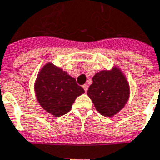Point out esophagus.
<instances>
[{"label":"esophagus","mask_w":160,"mask_h":160,"mask_svg":"<svg viewBox=\"0 0 160 160\" xmlns=\"http://www.w3.org/2000/svg\"><path fill=\"white\" fill-rule=\"evenodd\" d=\"M83 88H84V90H85V92H88V85L85 84V85L83 86Z\"/></svg>","instance_id":"34e87169"}]
</instances>
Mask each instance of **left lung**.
<instances>
[{
  "label": "left lung",
  "instance_id": "1",
  "mask_svg": "<svg viewBox=\"0 0 160 160\" xmlns=\"http://www.w3.org/2000/svg\"><path fill=\"white\" fill-rule=\"evenodd\" d=\"M88 95L96 110L106 117H113L127 103L130 86L124 72L114 66L111 70H101L92 77Z\"/></svg>",
  "mask_w": 160,
  "mask_h": 160
}]
</instances>
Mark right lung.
Masks as SVG:
<instances>
[{"label": "right lung", "mask_w": 160, "mask_h": 160, "mask_svg": "<svg viewBox=\"0 0 160 160\" xmlns=\"http://www.w3.org/2000/svg\"><path fill=\"white\" fill-rule=\"evenodd\" d=\"M33 88L41 107L54 117L68 113L77 97L85 92L74 78L52 62L41 68Z\"/></svg>", "instance_id": "right-lung-1"}]
</instances>
